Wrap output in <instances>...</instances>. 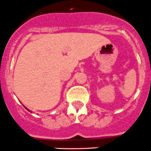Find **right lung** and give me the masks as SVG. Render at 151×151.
Masks as SVG:
<instances>
[{"label":"right lung","mask_w":151,"mask_h":151,"mask_svg":"<svg viewBox=\"0 0 151 151\" xmlns=\"http://www.w3.org/2000/svg\"><path fill=\"white\" fill-rule=\"evenodd\" d=\"M25 109H27V110H28V111H29V110H28V109H27V108H25ZM31 112H32V111H31Z\"/></svg>","instance_id":"obj_1"}]
</instances>
